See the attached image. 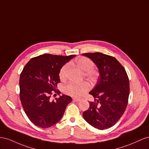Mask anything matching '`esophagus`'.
<instances>
[{"mask_svg":"<svg viewBox=\"0 0 149 149\" xmlns=\"http://www.w3.org/2000/svg\"><path fill=\"white\" fill-rule=\"evenodd\" d=\"M73 100H74L75 102H79V101H80V99H79V98H74Z\"/></svg>","mask_w":149,"mask_h":149,"instance_id":"esophagus-1","label":"esophagus"}]
</instances>
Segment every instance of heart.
Segmentation results:
<instances>
[{
	"mask_svg": "<svg viewBox=\"0 0 149 149\" xmlns=\"http://www.w3.org/2000/svg\"><path fill=\"white\" fill-rule=\"evenodd\" d=\"M75 62L80 69L85 71L84 75L86 77L91 80H94L97 77L98 72L93 68L94 64L90 58L85 57H80L77 59ZM69 67V65L68 63L62 67L59 72V77L61 80L66 79ZM89 89H90V85L87 82L84 81L80 83L70 82L66 85L63 90L66 94L74 97H80Z\"/></svg>",
	"mask_w": 149,
	"mask_h": 149,
	"instance_id": "b5f03b06",
	"label": "heart"
}]
</instances>
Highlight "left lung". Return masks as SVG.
Here are the masks:
<instances>
[{
    "label": "left lung",
    "mask_w": 149,
    "mask_h": 149,
    "mask_svg": "<svg viewBox=\"0 0 149 149\" xmlns=\"http://www.w3.org/2000/svg\"><path fill=\"white\" fill-rule=\"evenodd\" d=\"M99 71L95 87L89 92L95 98L84 112L85 120L92 127L104 130L114 125L124 114L128 104L130 87L127 72L117 59L100 52L86 53Z\"/></svg>",
    "instance_id": "obj_1"
}]
</instances>
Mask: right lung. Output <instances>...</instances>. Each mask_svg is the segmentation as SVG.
<instances>
[{"label":"right lung","mask_w":149,"mask_h":149,"mask_svg":"<svg viewBox=\"0 0 149 149\" xmlns=\"http://www.w3.org/2000/svg\"><path fill=\"white\" fill-rule=\"evenodd\" d=\"M75 55L69 56L43 54L32 58L21 72L19 80L20 99L27 116L33 124L46 129L61 119L67 105L72 99L62 95L51 100L52 91L60 82L62 67Z\"/></svg>","instance_id":"1"}]
</instances>
